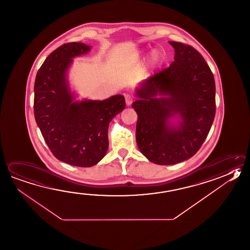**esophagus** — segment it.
<instances>
[{
	"label": "esophagus",
	"mask_w": 250,
	"mask_h": 250,
	"mask_svg": "<svg viewBox=\"0 0 250 250\" xmlns=\"http://www.w3.org/2000/svg\"><path fill=\"white\" fill-rule=\"evenodd\" d=\"M125 104L126 105H131L132 104V102H133V97H132V95L131 94H125Z\"/></svg>",
	"instance_id": "esophagus-1"
}]
</instances>
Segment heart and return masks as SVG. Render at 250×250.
I'll list each match as a JSON object with an SVG mask.
<instances>
[{
    "mask_svg": "<svg viewBox=\"0 0 250 250\" xmlns=\"http://www.w3.org/2000/svg\"><path fill=\"white\" fill-rule=\"evenodd\" d=\"M161 57H162V54H161L160 50L154 49V50L151 52L149 58H148L149 64H150V65H156V63L160 61Z\"/></svg>",
    "mask_w": 250,
    "mask_h": 250,
    "instance_id": "b5f03b06",
    "label": "heart"
}]
</instances>
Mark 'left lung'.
Listing matches in <instances>:
<instances>
[{
  "mask_svg": "<svg viewBox=\"0 0 250 250\" xmlns=\"http://www.w3.org/2000/svg\"><path fill=\"white\" fill-rule=\"evenodd\" d=\"M169 43L174 62L142 82L132 105L138 115V147L147 160L160 165L192 157L207 138L216 113L215 80L203 56L188 45Z\"/></svg>",
  "mask_w": 250,
  "mask_h": 250,
  "instance_id": "left-lung-1",
  "label": "left lung"
}]
</instances>
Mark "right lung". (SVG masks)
<instances>
[{"mask_svg":"<svg viewBox=\"0 0 250 250\" xmlns=\"http://www.w3.org/2000/svg\"><path fill=\"white\" fill-rule=\"evenodd\" d=\"M90 50L85 43L63 44L47 57L34 83V117L47 146L58 160L79 167L94 166L104 158L109 122L125 108L121 94L103 101L76 100L68 71L73 58Z\"/></svg>","mask_w":250,"mask_h":250,"instance_id":"obj_1","label":"right lung"}]
</instances>
